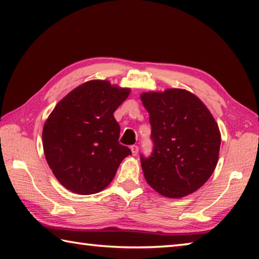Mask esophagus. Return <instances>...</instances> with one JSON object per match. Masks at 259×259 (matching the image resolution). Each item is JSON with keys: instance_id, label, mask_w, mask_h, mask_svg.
Instances as JSON below:
<instances>
[{"instance_id": "esophagus-1", "label": "esophagus", "mask_w": 259, "mask_h": 259, "mask_svg": "<svg viewBox=\"0 0 259 259\" xmlns=\"http://www.w3.org/2000/svg\"><path fill=\"white\" fill-rule=\"evenodd\" d=\"M130 149H131V151H133V155H134V156L138 155V152H139V147H138V146H137V145L131 146Z\"/></svg>"}]
</instances>
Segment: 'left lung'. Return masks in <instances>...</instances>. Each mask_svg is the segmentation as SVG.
Here are the masks:
<instances>
[{"label":"left lung","instance_id":"1","mask_svg":"<svg viewBox=\"0 0 259 259\" xmlns=\"http://www.w3.org/2000/svg\"><path fill=\"white\" fill-rule=\"evenodd\" d=\"M149 113L152 152L141 153L145 178L162 196L180 198L195 192L218 162L221 133L207 107L181 89L142 93Z\"/></svg>","mask_w":259,"mask_h":259}]
</instances>
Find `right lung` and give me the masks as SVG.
Here are the masks:
<instances>
[{"mask_svg": "<svg viewBox=\"0 0 259 259\" xmlns=\"http://www.w3.org/2000/svg\"><path fill=\"white\" fill-rule=\"evenodd\" d=\"M129 93L109 81H89L64 97L49 115L43 150L52 172L67 189L97 194L131 155L128 147L119 144L120 125L113 117Z\"/></svg>", "mask_w": 259, "mask_h": 259, "instance_id": "1", "label": "right lung"}]
</instances>
